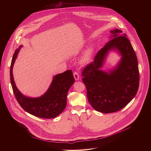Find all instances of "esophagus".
<instances>
[{
    "label": "esophagus",
    "instance_id": "obj_1",
    "mask_svg": "<svg viewBox=\"0 0 151 151\" xmlns=\"http://www.w3.org/2000/svg\"><path fill=\"white\" fill-rule=\"evenodd\" d=\"M73 76L74 78L75 79V80H78L79 79V73L77 72H73Z\"/></svg>",
    "mask_w": 151,
    "mask_h": 151
}]
</instances>
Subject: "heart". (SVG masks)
<instances>
[{"label":"heart","instance_id":"1","mask_svg":"<svg viewBox=\"0 0 151 151\" xmlns=\"http://www.w3.org/2000/svg\"><path fill=\"white\" fill-rule=\"evenodd\" d=\"M92 52H93V49L92 48H89V49H88V50L86 51V52L84 59H83V62H86L90 59L91 57L92 54Z\"/></svg>","mask_w":151,"mask_h":151}]
</instances>
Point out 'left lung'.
Masks as SVG:
<instances>
[{"instance_id":"8db88e82","label":"left lung","mask_w":151,"mask_h":151,"mask_svg":"<svg viewBox=\"0 0 151 151\" xmlns=\"http://www.w3.org/2000/svg\"><path fill=\"white\" fill-rule=\"evenodd\" d=\"M110 32L111 40L98 51L93 62L82 72L89 102L94 110L106 114L125 107L135 96L139 85L137 59L127 35L119 29ZM111 50H118L122 58L117 67L108 73L100 68Z\"/></svg>"}]
</instances>
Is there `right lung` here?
<instances>
[{"instance_id": "add662e5", "label": "right lung", "mask_w": 151, "mask_h": 151, "mask_svg": "<svg viewBox=\"0 0 151 151\" xmlns=\"http://www.w3.org/2000/svg\"><path fill=\"white\" fill-rule=\"evenodd\" d=\"M22 47L20 46L14 51L10 67V80L14 96L22 108L29 114L41 118H55L65 110L68 91L75 82L72 70L55 76L48 90L42 96L37 98L26 97L16 86L12 73L15 60Z\"/></svg>"}]
</instances>
